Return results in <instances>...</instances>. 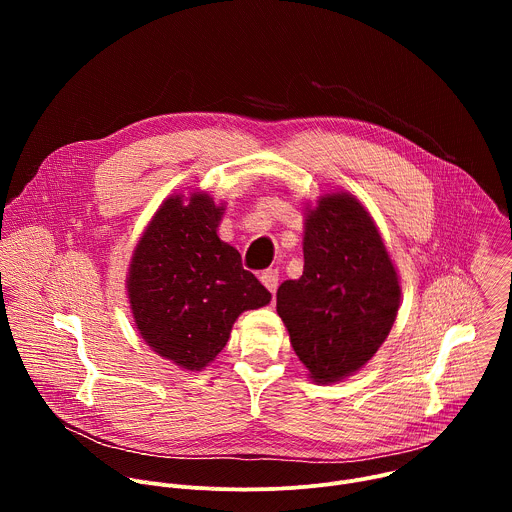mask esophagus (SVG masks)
<instances>
[{"label": "esophagus", "instance_id": "34e87169", "mask_svg": "<svg viewBox=\"0 0 512 512\" xmlns=\"http://www.w3.org/2000/svg\"><path fill=\"white\" fill-rule=\"evenodd\" d=\"M261 283L275 296L277 285H279V273H277V269H265V271L261 273Z\"/></svg>", "mask_w": 512, "mask_h": 512}]
</instances>
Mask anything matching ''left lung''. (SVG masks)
<instances>
[{
	"label": "left lung",
	"instance_id": "1",
	"mask_svg": "<svg viewBox=\"0 0 512 512\" xmlns=\"http://www.w3.org/2000/svg\"><path fill=\"white\" fill-rule=\"evenodd\" d=\"M399 279L364 206L330 194L308 210L304 273L277 289V314L316 383H334L367 364L399 310Z\"/></svg>",
	"mask_w": 512,
	"mask_h": 512
}]
</instances>
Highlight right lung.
I'll list each match as a JSON object with an SVG mask.
<instances>
[{"instance_id": "1", "label": "right lung", "mask_w": 512, "mask_h": 512, "mask_svg": "<svg viewBox=\"0 0 512 512\" xmlns=\"http://www.w3.org/2000/svg\"><path fill=\"white\" fill-rule=\"evenodd\" d=\"M223 206L206 194L168 198L135 247L127 291L141 338L182 369L200 371L221 352L241 312L271 294L216 235Z\"/></svg>"}]
</instances>
